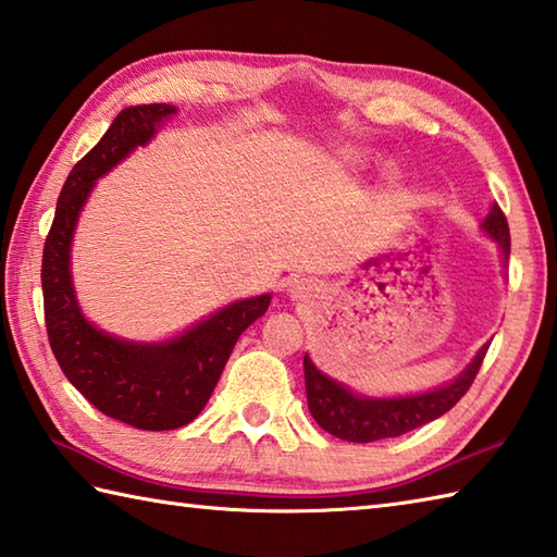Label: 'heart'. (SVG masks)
<instances>
[{
  "label": "heart",
  "instance_id": "b5f03b06",
  "mask_svg": "<svg viewBox=\"0 0 557 557\" xmlns=\"http://www.w3.org/2000/svg\"><path fill=\"white\" fill-rule=\"evenodd\" d=\"M347 159H350V161H357L359 159V154H357V151H347V154H345Z\"/></svg>",
  "mask_w": 557,
  "mask_h": 557
}]
</instances>
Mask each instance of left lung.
Instances as JSON below:
<instances>
[{
	"label": "left lung",
	"instance_id": "1",
	"mask_svg": "<svg viewBox=\"0 0 557 557\" xmlns=\"http://www.w3.org/2000/svg\"><path fill=\"white\" fill-rule=\"evenodd\" d=\"M481 228L499 246V250H503V260L507 263L509 226L507 216L497 205L490 207ZM487 347L490 343H485L481 350H478V355L471 359V364H468L459 376L451 379L449 384L424 391V394L394 398H372L355 394L350 386L325 376L321 369L311 362V357L304 355V379H307L309 410L313 420L337 440L367 444L386 437H400V434L442 418L446 410H451L456 403L463 398L466 391L473 384L478 369L483 364Z\"/></svg>",
	"mask_w": 557,
	"mask_h": 557
}]
</instances>
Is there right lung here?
Masks as SVG:
<instances>
[{
  "mask_svg": "<svg viewBox=\"0 0 557 557\" xmlns=\"http://www.w3.org/2000/svg\"><path fill=\"white\" fill-rule=\"evenodd\" d=\"M176 106L149 103L120 111L101 141L70 171L42 248V301L52 355L72 386L103 416L137 430H178L200 416L234 345L270 307L272 294L228 304L161 343H135L86 319L72 282V238L96 181L113 171Z\"/></svg>",
  "mask_w": 557,
  "mask_h": 557,
  "instance_id": "right-lung-1",
  "label": "right lung"
}]
</instances>
